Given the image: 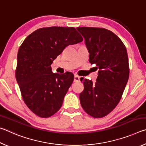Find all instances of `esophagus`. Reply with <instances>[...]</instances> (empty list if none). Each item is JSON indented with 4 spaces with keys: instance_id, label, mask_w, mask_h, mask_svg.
Wrapping results in <instances>:
<instances>
[{
    "instance_id": "34e87169",
    "label": "esophagus",
    "mask_w": 146,
    "mask_h": 146,
    "mask_svg": "<svg viewBox=\"0 0 146 146\" xmlns=\"http://www.w3.org/2000/svg\"><path fill=\"white\" fill-rule=\"evenodd\" d=\"M80 81V77H78V76H75V77H74V82H79Z\"/></svg>"
}]
</instances>
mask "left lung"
<instances>
[{
	"label": "left lung",
	"instance_id": "left-lung-1",
	"mask_svg": "<svg viewBox=\"0 0 146 146\" xmlns=\"http://www.w3.org/2000/svg\"><path fill=\"white\" fill-rule=\"evenodd\" d=\"M76 29L85 39L89 62L99 69L95 84L80 78L84 87L79 95L80 104L89 115L102 118L118 105L129 78L126 48L120 38L108 29L92 27Z\"/></svg>",
	"mask_w": 146,
	"mask_h": 146
}]
</instances>
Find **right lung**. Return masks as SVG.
<instances>
[{
	"instance_id": "right-lung-1",
	"label": "right lung",
	"mask_w": 146,
	"mask_h": 146,
	"mask_svg": "<svg viewBox=\"0 0 146 146\" xmlns=\"http://www.w3.org/2000/svg\"><path fill=\"white\" fill-rule=\"evenodd\" d=\"M82 40L75 28L53 26L36 29L20 46L15 76L24 102L34 114L48 118L60 109L74 76L53 73L51 65L68 46Z\"/></svg>"
}]
</instances>
